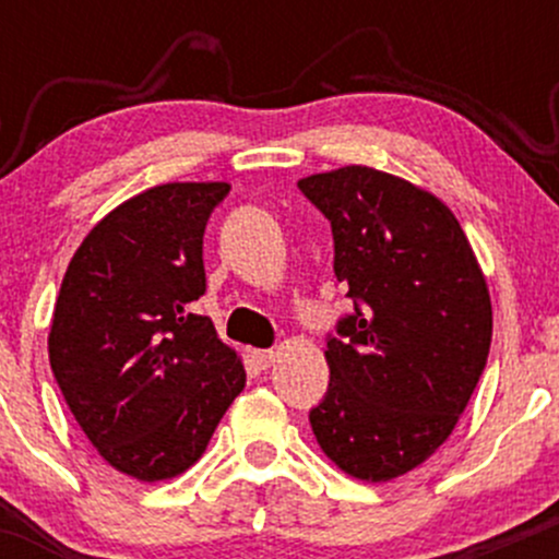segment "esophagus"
I'll use <instances>...</instances> for the list:
<instances>
[{
  "label": "esophagus",
  "instance_id": "1",
  "mask_svg": "<svg viewBox=\"0 0 559 559\" xmlns=\"http://www.w3.org/2000/svg\"><path fill=\"white\" fill-rule=\"evenodd\" d=\"M275 357H278V352H273V349H254L252 352V360H254V365H258L260 370L271 368V365L275 362Z\"/></svg>",
  "mask_w": 559,
  "mask_h": 559
}]
</instances>
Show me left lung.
I'll return each mask as SVG.
<instances>
[{
  "label": "left lung",
  "mask_w": 559,
  "mask_h": 559,
  "mask_svg": "<svg viewBox=\"0 0 559 559\" xmlns=\"http://www.w3.org/2000/svg\"><path fill=\"white\" fill-rule=\"evenodd\" d=\"M299 189L331 221L333 271L355 299L329 338L312 433L346 476L394 480L452 436L484 373L486 275L457 217L423 186L344 165Z\"/></svg>",
  "instance_id": "8db88e82"
}]
</instances>
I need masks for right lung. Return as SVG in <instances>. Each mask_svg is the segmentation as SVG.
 Masks as SVG:
<instances>
[{
    "mask_svg": "<svg viewBox=\"0 0 559 559\" xmlns=\"http://www.w3.org/2000/svg\"><path fill=\"white\" fill-rule=\"evenodd\" d=\"M226 181L159 183L102 217L70 260L49 365L70 413L105 463L168 480L197 463L247 373L204 294L202 236Z\"/></svg>",
    "mask_w": 559,
    "mask_h": 559,
    "instance_id": "right-lung-1",
    "label": "right lung"
}]
</instances>
